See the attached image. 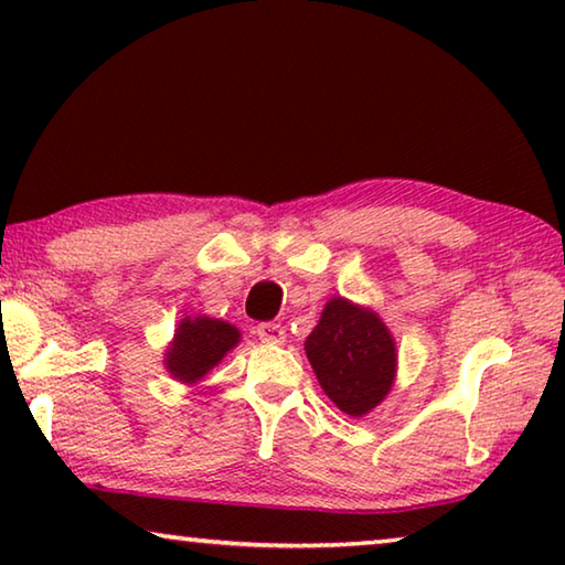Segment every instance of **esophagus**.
<instances>
[{
	"instance_id": "esophagus-1",
	"label": "esophagus",
	"mask_w": 565,
	"mask_h": 565,
	"mask_svg": "<svg viewBox=\"0 0 565 565\" xmlns=\"http://www.w3.org/2000/svg\"><path fill=\"white\" fill-rule=\"evenodd\" d=\"M256 337L264 343H271V347H281L286 341V329L281 323H259V327H256Z\"/></svg>"
}]
</instances>
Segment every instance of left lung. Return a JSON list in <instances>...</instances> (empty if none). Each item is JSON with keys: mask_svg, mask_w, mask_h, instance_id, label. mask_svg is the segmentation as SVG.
<instances>
[{"mask_svg": "<svg viewBox=\"0 0 565 565\" xmlns=\"http://www.w3.org/2000/svg\"><path fill=\"white\" fill-rule=\"evenodd\" d=\"M306 359L333 406L361 418L391 394L398 351L394 333L369 306L333 296L303 341Z\"/></svg>", "mask_w": 565, "mask_h": 565, "instance_id": "obj_1", "label": "left lung"}]
</instances>
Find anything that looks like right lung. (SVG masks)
I'll return each mask as SVG.
<instances>
[{
    "label": "right lung",
    "mask_w": 565,
    "mask_h": 565,
    "mask_svg": "<svg viewBox=\"0 0 565 565\" xmlns=\"http://www.w3.org/2000/svg\"><path fill=\"white\" fill-rule=\"evenodd\" d=\"M242 341V331L224 319L191 313L174 329V339L164 351L167 374L184 386H196L209 371Z\"/></svg>",
    "instance_id": "obj_1"
}]
</instances>
